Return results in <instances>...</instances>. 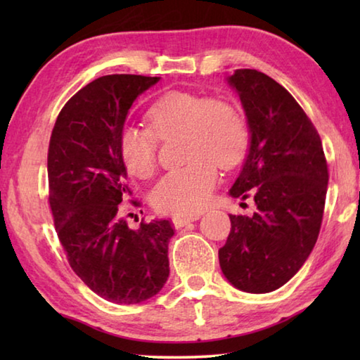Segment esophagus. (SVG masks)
Listing matches in <instances>:
<instances>
[{"instance_id":"34e87169","label":"esophagus","mask_w":360,"mask_h":360,"mask_svg":"<svg viewBox=\"0 0 360 360\" xmlns=\"http://www.w3.org/2000/svg\"><path fill=\"white\" fill-rule=\"evenodd\" d=\"M196 219H200V217H198V215H195V217H176V218H173V226L176 229H181V227H184L190 223H193V221H196Z\"/></svg>"}]
</instances>
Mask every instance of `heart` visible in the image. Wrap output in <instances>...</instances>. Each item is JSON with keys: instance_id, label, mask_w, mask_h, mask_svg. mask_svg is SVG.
Listing matches in <instances>:
<instances>
[{"instance_id": "1", "label": "heart", "mask_w": 360, "mask_h": 360, "mask_svg": "<svg viewBox=\"0 0 360 360\" xmlns=\"http://www.w3.org/2000/svg\"><path fill=\"white\" fill-rule=\"evenodd\" d=\"M145 128L125 127L119 136L120 158L136 178L156 168L159 139L182 133L188 162L168 172L153 188L151 202L165 215H195L209 202L218 182L217 165L231 167L246 151L248 127L238 110L218 98L172 91L150 106Z\"/></svg>"}]
</instances>
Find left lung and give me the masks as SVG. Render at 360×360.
Returning a JSON list of instances; mask_svg holds the SVG:
<instances>
[{"instance_id": "8db88e82", "label": "left lung", "mask_w": 360, "mask_h": 360, "mask_svg": "<svg viewBox=\"0 0 360 360\" xmlns=\"http://www.w3.org/2000/svg\"><path fill=\"white\" fill-rule=\"evenodd\" d=\"M226 80L249 129L248 155L229 195L252 196L257 209L229 215L219 266L236 289L266 294L292 278L316 246L328 165L317 129L280 83L255 70H236Z\"/></svg>"}]
</instances>
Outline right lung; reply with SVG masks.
Returning a JSON list of instances; mask_svg holds the SVG:
<instances>
[{
	"instance_id": "add662e5",
	"label": "right lung",
	"mask_w": 360,
	"mask_h": 360,
	"mask_svg": "<svg viewBox=\"0 0 360 360\" xmlns=\"http://www.w3.org/2000/svg\"><path fill=\"white\" fill-rule=\"evenodd\" d=\"M159 80L114 74L88 83L60 111L49 142V204L68 262L93 292L119 304L148 300L170 274V221L129 229L119 205L131 193L119 136L136 98Z\"/></svg>"
}]
</instances>
